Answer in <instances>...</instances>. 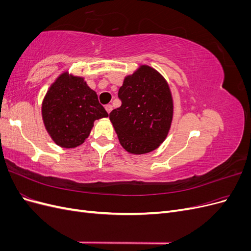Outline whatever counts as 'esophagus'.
Here are the masks:
<instances>
[{"label": "esophagus", "instance_id": "esophagus-1", "mask_svg": "<svg viewBox=\"0 0 251 251\" xmlns=\"http://www.w3.org/2000/svg\"><path fill=\"white\" fill-rule=\"evenodd\" d=\"M104 109H105V111H107L108 113H110L111 111H112V105L111 104H107V105H105V107H104Z\"/></svg>", "mask_w": 251, "mask_h": 251}]
</instances>
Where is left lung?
Listing matches in <instances>:
<instances>
[{
	"mask_svg": "<svg viewBox=\"0 0 251 251\" xmlns=\"http://www.w3.org/2000/svg\"><path fill=\"white\" fill-rule=\"evenodd\" d=\"M119 108L110 113L118 139L128 153L146 154L157 149L169 133L173 100L168 82L153 68L141 66L119 88Z\"/></svg>",
	"mask_w": 251,
	"mask_h": 251,
	"instance_id": "8db88e82",
	"label": "left lung"
}]
</instances>
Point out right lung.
<instances>
[{
  "label": "right lung",
  "mask_w": 251,
  "mask_h": 251,
  "mask_svg": "<svg viewBox=\"0 0 251 251\" xmlns=\"http://www.w3.org/2000/svg\"><path fill=\"white\" fill-rule=\"evenodd\" d=\"M42 114L53 141L67 149L80 146L94 121L109 116L83 78L68 73L52 83L43 101Z\"/></svg>",
  "instance_id": "obj_1"
}]
</instances>
